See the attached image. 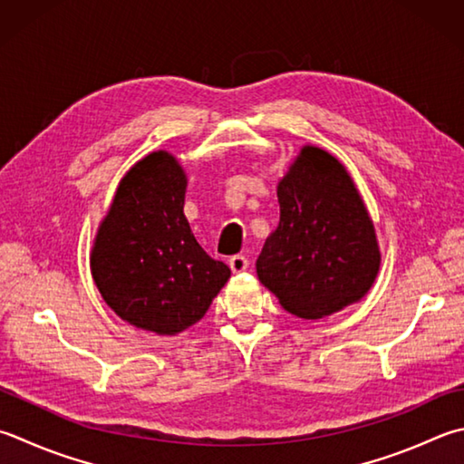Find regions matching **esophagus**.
Wrapping results in <instances>:
<instances>
[{
    "instance_id": "1",
    "label": "esophagus",
    "mask_w": 464,
    "mask_h": 464,
    "mask_svg": "<svg viewBox=\"0 0 464 464\" xmlns=\"http://www.w3.org/2000/svg\"><path fill=\"white\" fill-rule=\"evenodd\" d=\"M228 265H230V268H232V273H242V270L248 268V258L244 256V255H234V256L228 260Z\"/></svg>"
}]
</instances>
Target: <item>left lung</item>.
I'll use <instances>...</instances> for the list:
<instances>
[{
    "instance_id": "obj_1",
    "label": "left lung",
    "mask_w": 464,
    "mask_h": 464,
    "mask_svg": "<svg viewBox=\"0 0 464 464\" xmlns=\"http://www.w3.org/2000/svg\"><path fill=\"white\" fill-rule=\"evenodd\" d=\"M276 198L281 220L256 260L260 283L301 319L360 301L378 275L380 250L343 165L319 147H303Z\"/></svg>"
}]
</instances>
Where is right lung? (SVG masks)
<instances>
[{
	"mask_svg": "<svg viewBox=\"0 0 464 464\" xmlns=\"http://www.w3.org/2000/svg\"><path fill=\"white\" fill-rule=\"evenodd\" d=\"M183 169L165 151L147 155L121 179L91 255L92 278L121 319L173 335L204 317L230 278L209 258L183 216Z\"/></svg>",
	"mask_w": 464,
	"mask_h": 464,
	"instance_id": "right-lung-1",
	"label": "right lung"
}]
</instances>
